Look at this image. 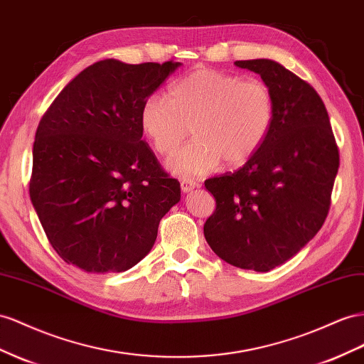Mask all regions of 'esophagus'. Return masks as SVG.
Wrapping results in <instances>:
<instances>
[{
  "mask_svg": "<svg viewBox=\"0 0 364 364\" xmlns=\"http://www.w3.org/2000/svg\"><path fill=\"white\" fill-rule=\"evenodd\" d=\"M196 186H198V183H196L194 181H182L181 182V190L183 191V193H190V191H193Z\"/></svg>",
  "mask_w": 364,
  "mask_h": 364,
  "instance_id": "1",
  "label": "esophagus"
}]
</instances>
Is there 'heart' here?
<instances>
[{"instance_id":"b5f03b06","label":"heart","mask_w":364,"mask_h":364,"mask_svg":"<svg viewBox=\"0 0 364 364\" xmlns=\"http://www.w3.org/2000/svg\"><path fill=\"white\" fill-rule=\"evenodd\" d=\"M276 104L259 80L198 68L170 88V100L150 95L139 112L141 129L153 149L171 153L190 132L196 139L174 151L165 165L179 178L193 179L225 166H240L259 151L271 132Z\"/></svg>"}]
</instances>
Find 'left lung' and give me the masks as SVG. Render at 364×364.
<instances>
[{"label": "left lung", "instance_id": "8db88e82", "mask_svg": "<svg viewBox=\"0 0 364 364\" xmlns=\"http://www.w3.org/2000/svg\"><path fill=\"white\" fill-rule=\"evenodd\" d=\"M260 75L276 114L267 141L240 170L205 181L215 211L205 239L222 260L267 272L294 257L325 222L338 149L321 97L272 60L235 61Z\"/></svg>", "mask_w": 364, "mask_h": 364}]
</instances>
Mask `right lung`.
Returning <instances> with one entry per match:
<instances>
[{
  "mask_svg": "<svg viewBox=\"0 0 364 364\" xmlns=\"http://www.w3.org/2000/svg\"><path fill=\"white\" fill-rule=\"evenodd\" d=\"M181 63L97 61L48 107L33 142L31 200L60 257L85 272H122L153 248L181 200L142 141V102Z\"/></svg>",
  "mask_w": 364,
  "mask_h": 364,
  "instance_id": "add662e5",
  "label": "right lung"
}]
</instances>
